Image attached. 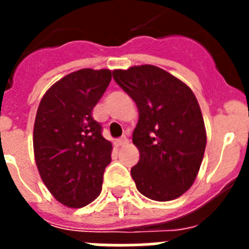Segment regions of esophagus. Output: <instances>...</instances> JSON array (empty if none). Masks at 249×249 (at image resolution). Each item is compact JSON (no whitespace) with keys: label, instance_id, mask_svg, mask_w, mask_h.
Segmentation results:
<instances>
[{"label":"esophagus","instance_id":"esophagus-1","mask_svg":"<svg viewBox=\"0 0 249 249\" xmlns=\"http://www.w3.org/2000/svg\"><path fill=\"white\" fill-rule=\"evenodd\" d=\"M117 143H118V146H123V144H126V143H128V138H127V137H126V136H123V137L118 138V141H117Z\"/></svg>","mask_w":249,"mask_h":249}]
</instances>
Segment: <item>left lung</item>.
Instances as JSON below:
<instances>
[{"label": "left lung", "instance_id": "1", "mask_svg": "<svg viewBox=\"0 0 249 249\" xmlns=\"http://www.w3.org/2000/svg\"><path fill=\"white\" fill-rule=\"evenodd\" d=\"M113 78L136 102L132 141L140 160L131 175L147 198L172 201L191 188L206 149L203 117L192 89L152 65L114 70Z\"/></svg>", "mask_w": 249, "mask_h": 249}]
</instances>
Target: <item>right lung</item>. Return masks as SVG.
<instances>
[{"label":"right lung","mask_w":249,"mask_h":249,"mask_svg":"<svg viewBox=\"0 0 249 249\" xmlns=\"http://www.w3.org/2000/svg\"><path fill=\"white\" fill-rule=\"evenodd\" d=\"M112 78L109 70L83 68L57 81L45 93L34 127L37 168L52 196L81 208L102 191L112 144L92 117Z\"/></svg>","instance_id":"right-lung-1"}]
</instances>
